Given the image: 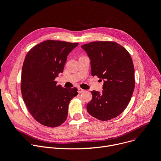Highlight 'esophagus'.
<instances>
[{
  "label": "esophagus",
  "instance_id": "1",
  "mask_svg": "<svg viewBox=\"0 0 161 161\" xmlns=\"http://www.w3.org/2000/svg\"><path fill=\"white\" fill-rule=\"evenodd\" d=\"M85 92V90H83V89H81V88H78V93H83Z\"/></svg>",
  "mask_w": 161,
  "mask_h": 161
}]
</instances>
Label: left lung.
Instances as JSON below:
<instances>
[{
  "label": "left lung",
  "instance_id": "obj_1",
  "mask_svg": "<svg viewBox=\"0 0 161 161\" xmlns=\"http://www.w3.org/2000/svg\"><path fill=\"white\" fill-rule=\"evenodd\" d=\"M91 64L92 76L103 80L102 93L92 91L87 112L103 121L119 116L127 107L135 88L134 67L129 53L112 41H96L82 45Z\"/></svg>",
  "mask_w": 161,
  "mask_h": 161
}]
</instances>
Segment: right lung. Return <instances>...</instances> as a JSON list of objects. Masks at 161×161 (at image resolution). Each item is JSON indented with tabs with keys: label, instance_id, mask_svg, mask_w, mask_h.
Here are the masks:
<instances>
[{
	"label": "right lung",
	"instance_id": "1",
	"mask_svg": "<svg viewBox=\"0 0 161 161\" xmlns=\"http://www.w3.org/2000/svg\"><path fill=\"white\" fill-rule=\"evenodd\" d=\"M78 43L47 40L27 54L22 69L20 89L32 116L41 124L61 125L67 119L68 105L76 88H64L54 79L63 73L69 53Z\"/></svg>",
	"mask_w": 161,
	"mask_h": 161
}]
</instances>
